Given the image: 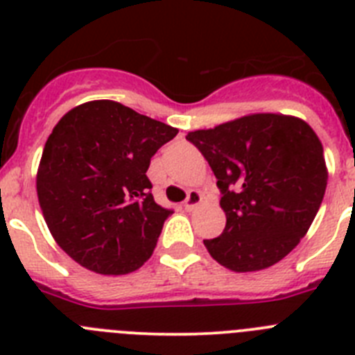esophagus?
<instances>
[{
    "instance_id": "34e87169",
    "label": "esophagus",
    "mask_w": 355,
    "mask_h": 355,
    "mask_svg": "<svg viewBox=\"0 0 355 355\" xmlns=\"http://www.w3.org/2000/svg\"><path fill=\"white\" fill-rule=\"evenodd\" d=\"M202 205V193L197 192V190H193V192L188 193L187 200H184V209L187 211H193V209H197L199 206Z\"/></svg>"
}]
</instances>
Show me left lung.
Wrapping results in <instances>:
<instances>
[{
  "label": "left lung",
  "mask_w": 355,
  "mask_h": 355,
  "mask_svg": "<svg viewBox=\"0 0 355 355\" xmlns=\"http://www.w3.org/2000/svg\"><path fill=\"white\" fill-rule=\"evenodd\" d=\"M208 159L220 188L225 227L205 240L233 272L268 268L299 245L325 187L324 147L299 117L252 114L187 135Z\"/></svg>",
  "instance_id": "obj_1"
}]
</instances>
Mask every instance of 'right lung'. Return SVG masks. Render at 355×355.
<instances>
[{"mask_svg":"<svg viewBox=\"0 0 355 355\" xmlns=\"http://www.w3.org/2000/svg\"><path fill=\"white\" fill-rule=\"evenodd\" d=\"M178 130L99 99L58 121L37 171V196L55 241L103 275L137 270L155 250L172 209L155 202L146 175Z\"/></svg>","mask_w":355,"mask_h":355,"instance_id":"1","label":"right lung"}]
</instances>
